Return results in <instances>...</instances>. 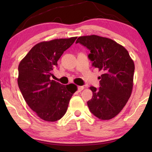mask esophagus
I'll return each instance as SVG.
<instances>
[{
    "label": "esophagus",
    "mask_w": 152,
    "mask_h": 152,
    "mask_svg": "<svg viewBox=\"0 0 152 152\" xmlns=\"http://www.w3.org/2000/svg\"><path fill=\"white\" fill-rule=\"evenodd\" d=\"M84 88V86H78V92H81Z\"/></svg>",
    "instance_id": "34e87169"
}]
</instances>
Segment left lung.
I'll return each instance as SVG.
<instances>
[{
  "mask_svg": "<svg viewBox=\"0 0 152 152\" xmlns=\"http://www.w3.org/2000/svg\"><path fill=\"white\" fill-rule=\"evenodd\" d=\"M78 43L90 50L93 66L103 72L99 77L100 87H90L93 97L87 104L95 117L111 120L122 111L132 95L134 61L124 47L111 39L89 35L79 37Z\"/></svg>",
  "mask_w": 152,
  "mask_h": 152,
  "instance_id": "8db88e82",
  "label": "left lung"
}]
</instances>
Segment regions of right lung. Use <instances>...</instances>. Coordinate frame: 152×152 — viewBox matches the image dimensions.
I'll return each instance as SVG.
<instances>
[{"label":"right lung","instance_id":"add662e5","mask_svg":"<svg viewBox=\"0 0 152 152\" xmlns=\"http://www.w3.org/2000/svg\"><path fill=\"white\" fill-rule=\"evenodd\" d=\"M77 38L37 43L18 65L17 81L23 97L30 109L45 121L61 119L67 111L70 98L77 90L74 84L63 85L50 80L57 61Z\"/></svg>","mask_w":152,"mask_h":152}]
</instances>
